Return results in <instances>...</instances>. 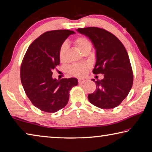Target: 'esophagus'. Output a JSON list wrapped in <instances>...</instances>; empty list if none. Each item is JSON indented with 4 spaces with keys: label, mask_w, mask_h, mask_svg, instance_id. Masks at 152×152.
<instances>
[{
    "label": "esophagus",
    "mask_w": 152,
    "mask_h": 152,
    "mask_svg": "<svg viewBox=\"0 0 152 152\" xmlns=\"http://www.w3.org/2000/svg\"><path fill=\"white\" fill-rule=\"evenodd\" d=\"M86 80L84 79H79L78 80V83L79 84H83Z\"/></svg>",
    "instance_id": "esophagus-1"
}]
</instances>
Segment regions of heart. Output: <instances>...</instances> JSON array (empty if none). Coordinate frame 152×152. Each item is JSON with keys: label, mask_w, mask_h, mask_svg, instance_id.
<instances>
[{"label": "heart", "mask_w": 152, "mask_h": 152, "mask_svg": "<svg viewBox=\"0 0 152 152\" xmlns=\"http://www.w3.org/2000/svg\"><path fill=\"white\" fill-rule=\"evenodd\" d=\"M74 43L76 47L81 51L84 53L87 51H91L92 48V43L88 38L84 36H80L74 40ZM68 43L64 42L60 46L59 51V57L61 62H66L68 59ZM88 68V65L87 64H74L69 68L70 73L74 76L82 77L86 73Z\"/></svg>", "instance_id": "b5f03b06"}]
</instances>
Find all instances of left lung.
Instances as JSON below:
<instances>
[{
    "mask_svg": "<svg viewBox=\"0 0 152 152\" xmlns=\"http://www.w3.org/2000/svg\"><path fill=\"white\" fill-rule=\"evenodd\" d=\"M77 31L88 37L96 50L94 74H104L94 79L96 89L88 95L91 103L101 109H113L121 103L130 92L133 76L129 58L124 45L116 36L99 27L78 28Z\"/></svg>",
    "mask_w": 152,
    "mask_h": 152,
    "instance_id": "1",
    "label": "left lung"
}]
</instances>
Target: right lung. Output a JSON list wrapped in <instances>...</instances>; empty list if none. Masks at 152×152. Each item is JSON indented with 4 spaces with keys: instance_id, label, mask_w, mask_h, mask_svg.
I'll return each instance as SVG.
<instances>
[{
    "instance_id": "right-lung-1",
    "label": "right lung",
    "mask_w": 152,
    "mask_h": 152,
    "mask_svg": "<svg viewBox=\"0 0 152 152\" xmlns=\"http://www.w3.org/2000/svg\"><path fill=\"white\" fill-rule=\"evenodd\" d=\"M70 30L47 31L28 48L20 66V80L32 104L41 110L55 113L68 104L69 92L78 84L75 78L57 80L52 70L60 63L59 51Z\"/></svg>"
}]
</instances>
